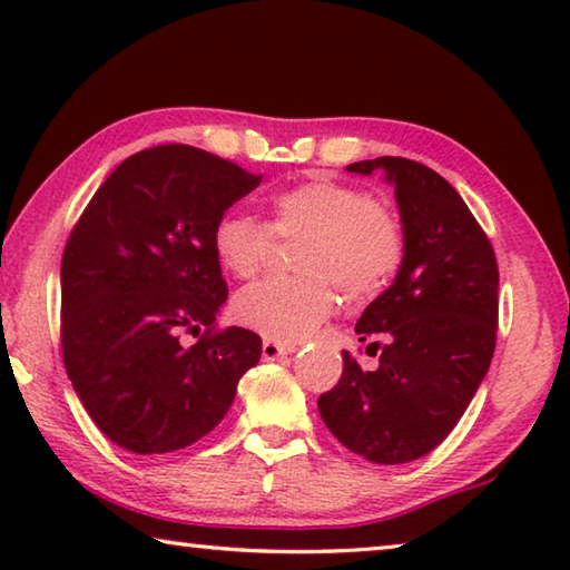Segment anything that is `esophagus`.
I'll list each match as a JSON object with an SVG mask.
<instances>
[{
	"mask_svg": "<svg viewBox=\"0 0 570 570\" xmlns=\"http://www.w3.org/2000/svg\"><path fill=\"white\" fill-rule=\"evenodd\" d=\"M294 350H296V344H284V342H274V340H264V344H262L264 360H278V356L292 354Z\"/></svg>",
	"mask_w": 570,
	"mask_h": 570,
	"instance_id": "1",
	"label": "esophagus"
}]
</instances>
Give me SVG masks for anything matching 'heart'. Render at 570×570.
<instances>
[{
    "label": "heart",
    "instance_id": "obj_1",
    "mask_svg": "<svg viewBox=\"0 0 570 570\" xmlns=\"http://www.w3.org/2000/svg\"><path fill=\"white\" fill-rule=\"evenodd\" d=\"M274 238H302L294 250L302 274L264 278L234 298L236 322L274 342H298L330 320L340 288L352 302L380 296L407 250L402 220L390 206L334 178H308L276 193L266 224L244 210H226L210 244L228 274L250 278L272 256Z\"/></svg>",
    "mask_w": 570,
    "mask_h": 570
}]
</instances>
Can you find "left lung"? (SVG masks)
I'll use <instances>...</instances> for the list:
<instances>
[{
    "label": "left lung",
    "mask_w": 570,
    "mask_h": 570,
    "mask_svg": "<svg viewBox=\"0 0 570 570\" xmlns=\"http://www.w3.org/2000/svg\"><path fill=\"white\" fill-rule=\"evenodd\" d=\"M346 170L387 173L407 250L394 284L354 326L380 364L366 372L342 352V377L316 404L344 448L402 465L450 435L485 377L498 336V262L485 230L440 173L392 156Z\"/></svg>",
    "instance_id": "obj_1"
}]
</instances>
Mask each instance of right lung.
I'll return each mask as SVG.
<instances>
[{"mask_svg":"<svg viewBox=\"0 0 570 570\" xmlns=\"http://www.w3.org/2000/svg\"><path fill=\"white\" fill-rule=\"evenodd\" d=\"M262 178L193 146L146 148L110 173L72 226L62 360L115 445L138 455L193 445L224 420L262 356L256 332L216 324L228 286L210 244L218 216Z\"/></svg>","mask_w":570,"mask_h":570,"instance_id":"obj_1","label":"right lung"}]
</instances>
